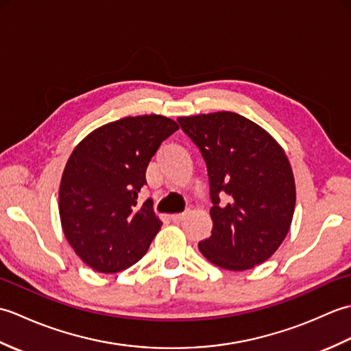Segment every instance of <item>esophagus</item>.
I'll return each mask as SVG.
<instances>
[{"label":"esophagus","instance_id":"esophagus-1","mask_svg":"<svg viewBox=\"0 0 351 351\" xmlns=\"http://www.w3.org/2000/svg\"><path fill=\"white\" fill-rule=\"evenodd\" d=\"M185 217H187V213H182V214H171L170 219L173 223H180L182 220H185Z\"/></svg>","mask_w":351,"mask_h":351}]
</instances>
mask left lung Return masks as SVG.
<instances>
[{"label":"left lung","mask_w":351,"mask_h":351,"mask_svg":"<svg viewBox=\"0 0 351 351\" xmlns=\"http://www.w3.org/2000/svg\"><path fill=\"white\" fill-rule=\"evenodd\" d=\"M202 152L214 206L211 235L199 250L214 265L244 271L279 249L293 221L295 181L283 147L232 111L178 117ZM227 204H219V195Z\"/></svg>","instance_id":"obj_1"}]
</instances>
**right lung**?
Returning a JSON list of instances; mask_svg holds the SVG:
<instances>
[{
	"label": "right lung",
	"mask_w": 351,
	"mask_h": 351,
	"mask_svg": "<svg viewBox=\"0 0 351 351\" xmlns=\"http://www.w3.org/2000/svg\"><path fill=\"white\" fill-rule=\"evenodd\" d=\"M180 126L158 114L128 116L96 128L66 162L58 211L66 240L86 265L117 273L143 258L161 229L152 204L137 205L147 164Z\"/></svg>",
	"instance_id": "right-lung-1"
}]
</instances>
